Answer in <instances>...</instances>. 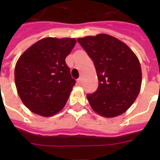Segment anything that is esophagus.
<instances>
[{
	"label": "esophagus",
	"mask_w": 160,
	"mask_h": 160,
	"mask_svg": "<svg viewBox=\"0 0 160 160\" xmlns=\"http://www.w3.org/2000/svg\"><path fill=\"white\" fill-rule=\"evenodd\" d=\"M81 81H82V78L81 77L79 78V79L77 80V83L79 84V85H80V84H81Z\"/></svg>",
	"instance_id": "esophagus-1"
}]
</instances>
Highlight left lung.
I'll return each instance as SVG.
<instances>
[{"label":"left lung","instance_id":"obj_1","mask_svg":"<svg viewBox=\"0 0 160 160\" xmlns=\"http://www.w3.org/2000/svg\"><path fill=\"white\" fill-rule=\"evenodd\" d=\"M77 41L93 60L99 80L96 91L87 95L91 108L107 118L124 113L141 87V67L135 54L126 44L106 34Z\"/></svg>","mask_w":160,"mask_h":160}]
</instances>
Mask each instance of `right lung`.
<instances>
[{"label": "right lung", "instance_id": "add662e5", "mask_svg": "<svg viewBox=\"0 0 160 160\" xmlns=\"http://www.w3.org/2000/svg\"><path fill=\"white\" fill-rule=\"evenodd\" d=\"M75 45L73 38L48 37L20 56L15 82L21 100L31 112L50 117L64 108L76 82L65 63Z\"/></svg>", "mask_w": 160, "mask_h": 160}]
</instances>
